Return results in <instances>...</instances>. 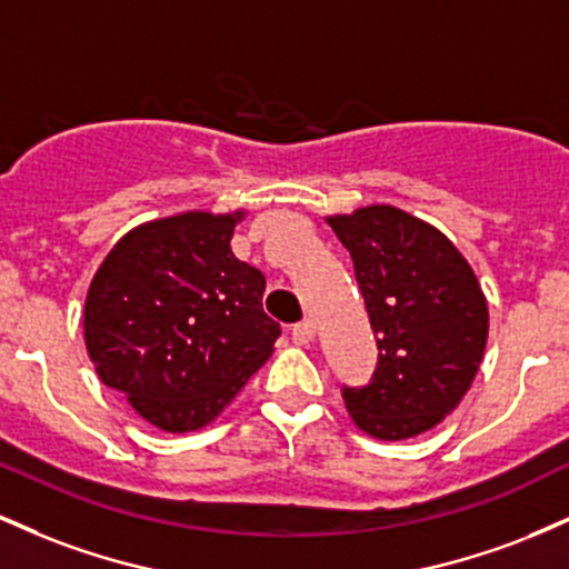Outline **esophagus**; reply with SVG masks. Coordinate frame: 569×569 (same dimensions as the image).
I'll return each instance as SVG.
<instances>
[{"mask_svg":"<svg viewBox=\"0 0 569 569\" xmlns=\"http://www.w3.org/2000/svg\"><path fill=\"white\" fill-rule=\"evenodd\" d=\"M291 337H293V342H297V345H310L312 339H316V323H312L310 318L293 323L291 326Z\"/></svg>","mask_w":569,"mask_h":569,"instance_id":"esophagus-1","label":"esophagus"}]
</instances>
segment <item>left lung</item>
Here are the masks:
<instances>
[{
    "label": "left lung",
    "mask_w": 569,
    "mask_h": 569,
    "mask_svg": "<svg viewBox=\"0 0 569 569\" xmlns=\"http://www.w3.org/2000/svg\"><path fill=\"white\" fill-rule=\"evenodd\" d=\"M329 224L350 251L380 350L369 385L342 388L345 407L375 439L426 433L468 393L485 356L479 280L447 234L401 208H358Z\"/></svg>",
    "instance_id": "left-lung-1"
}]
</instances>
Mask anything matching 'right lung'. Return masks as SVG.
I'll return each mask as SVG.
<instances>
[{
    "label": "right lung",
    "instance_id": "1",
    "mask_svg": "<svg viewBox=\"0 0 569 569\" xmlns=\"http://www.w3.org/2000/svg\"><path fill=\"white\" fill-rule=\"evenodd\" d=\"M240 217L189 211L136 227L88 289L98 377L168 433L208 426L280 337L262 307L264 276L230 248Z\"/></svg>",
    "mask_w": 569,
    "mask_h": 569
}]
</instances>
